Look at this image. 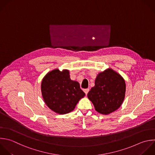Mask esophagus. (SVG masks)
I'll list each match as a JSON object with an SVG mask.
<instances>
[{"label": "esophagus", "mask_w": 155, "mask_h": 155, "mask_svg": "<svg viewBox=\"0 0 155 155\" xmlns=\"http://www.w3.org/2000/svg\"><path fill=\"white\" fill-rule=\"evenodd\" d=\"M84 93H85V94L87 95V93H88V91H89V88L84 89Z\"/></svg>", "instance_id": "obj_1"}]
</instances>
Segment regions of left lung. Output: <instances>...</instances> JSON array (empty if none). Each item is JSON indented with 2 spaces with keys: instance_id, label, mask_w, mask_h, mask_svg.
Segmentation results:
<instances>
[{
  "instance_id": "8db88e82",
  "label": "left lung",
  "mask_w": 155,
  "mask_h": 155,
  "mask_svg": "<svg viewBox=\"0 0 155 155\" xmlns=\"http://www.w3.org/2000/svg\"><path fill=\"white\" fill-rule=\"evenodd\" d=\"M125 91L124 78L111 68H108L97 74L94 86L91 88L87 96L96 111L107 115L121 106Z\"/></svg>"
}]
</instances>
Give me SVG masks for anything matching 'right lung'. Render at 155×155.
Listing matches in <instances>:
<instances>
[{
  "instance_id": "right-lung-1",
  "label": "right lung",
  "mask_w": 155,
  "mask_h": 155,
  "mask_svg": "<svg viewBox=\"0 0 155 155\" xmlns=\"http://www.w3.org/2000/svg\"><path fill=\"white\" fill-rule=\"evenodd\" d=\"M41 92L48 107L60 114L72 111L85 95L79 82L71 80L68 70L48 72L42 81Z\"/></svg>"
}]
</instances>
